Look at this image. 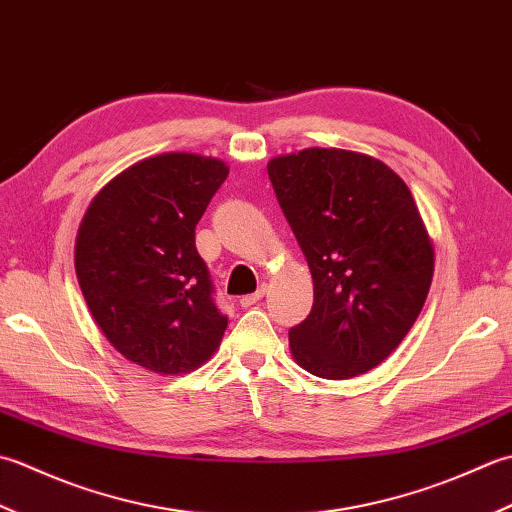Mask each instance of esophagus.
Here are the masks:
<instances>
[{
    "label": "esophagus",
    "instance_id": "obj_1",
    "mask_svg": "<svg viewBox=\"0 0 512 512\" xmlns=\"http://www.w3.org/2000/svg\"><path fill=\"white\" fill-rule=\"evenodd\" d=\"M265 294H267V287L263 285L258 291H254V294H247V296H243L238 302H241V307H252V305H256V302H258L260 298H263Z\"/></svg>",
    "mask_w": 512,
    "mask_h": 512
}]
</instances>
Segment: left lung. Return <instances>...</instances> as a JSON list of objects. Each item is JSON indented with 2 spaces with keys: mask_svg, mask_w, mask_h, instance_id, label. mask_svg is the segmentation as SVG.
I'll return each instance as SVG.
<instances>
[{
  "mask_svg": "<svg viewBox=\"0 0 512 512\" xmlns=\"http://www.w3.org/2000/svg\"><path fill=\"white\" fill-rule=\"evenodd\" d=\"M314 278V307L289 329L291 356L327 380L378 367L429 296L435 252L406 183L373 156L307 148L267 163Z\"/></svg>",
  "mask_w": 512,
  "mask_h": 512,
  "instance_id": "obj_1",
  "label": "left lung"
}]
</instances>
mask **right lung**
Here are the masks:
<instances>
[{
	"label": "right lung",
	"instance_id": "1",
	"mask_svg": "<svg viewBox=\"0 0 512 512\" xmlns=\"http://www.w3.org/2000/svg\"><path fill=\"white\" fill-rule=\"evenodd\" d=\"M227 174L212 156H150L114 176L79 225L75 269L90 314L123 358L152 373L201 367L227 329L194 245Z\"/></svg>",
	"mask_w": 512,
	"mask_h": 512
}]
</instances>
